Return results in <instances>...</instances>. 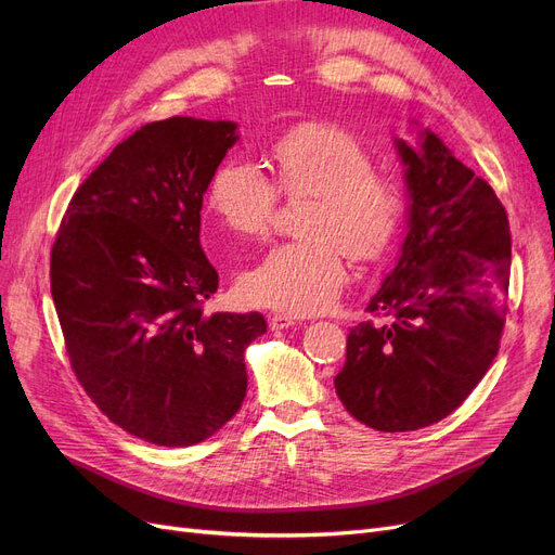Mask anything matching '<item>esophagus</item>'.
<instances>
[{
	"instance_id": "1",
	"label": "esophagus",
	"mask_w": 555,
	"mask_h": 555,
	"mask_svg": "<svg viewBox=\"0 0 555 555\" xmlns=\"http://www.w3.org/2000/svg\"><path fill=\"white\" fill-rule=\"evenodd\" d=\"M293 326H297L293 317H287V314H272L270 317V328L272 331H285V328H293Z\"/></svg>"
}]
</instances>
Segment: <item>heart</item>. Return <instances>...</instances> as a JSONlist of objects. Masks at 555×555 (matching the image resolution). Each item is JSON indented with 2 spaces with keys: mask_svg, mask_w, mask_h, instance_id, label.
Segmentation results:
<instances>
[{
  "mask_svg": "<svg viewBox=\"0 0 555 555\" xmlns=\"http://www.w3.org/2000/svg\"><path fill=\"white\" fill-rule=\"evenodd\" d=\"M279 186L314 195L301 233L306 241L272 247L241 276L256 306L293 317L328 310L348 281L346 256H380L400 229L404 195L389 175L375 172L364 143L333 124H301L274 143ZM207 207L236 236H266L276 186L251 159H227L209 182Z\"/></svg>",
  "mask_w": 555,
  "mask_h": 555,
  "instance_id": "b5f03b06",
  "label": "heart"
}]
</instances>
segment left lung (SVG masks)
Wrapping results in <instances>:
<instances>
[{
    "mask_svg": "<svg viewBox=\"0 0 555 555\" xmlns=\"http://www.w3.org/2000/svg\"><path fill=\"white\" fill-rule=\"evenodd\" d=\"M418 126L416 121H412ZM406 191L396 268L348 333L335 389L346 412L380 431L443 421L498 358L511 268L508 218L492 186L439 134L393 139Z\"/></svg>",
    "mask_w": 555,
    "mask_h": 555,
    "instance_id": "8db88e82",
    "label": "left lung"
}]
</instances>
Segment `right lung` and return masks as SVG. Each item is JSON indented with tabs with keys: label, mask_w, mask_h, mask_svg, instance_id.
Wrapping results in <instances>:
<instances>
[{
	"label": "right lung",
	"mask_w": 555,
	"mask_h": 555,
	"mask_svg": "<svg viewBox=\"0 0 555 555\" xmlns=\"http://www.w3.org/2000/svg\"><path fill=\"white\" fill-rule=\"evenodd\" d=\"M238 124L170 116L116 145L74 193L51 297L74 373L128 434L186 448L236 416L262 314H207L218 272L199 245L204 193Z\"/></svg>",
	"instance_id": "right-lung-1"
}]
</instances>
